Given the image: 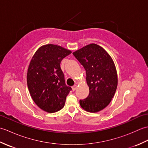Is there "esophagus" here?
Wrapping results in <instances>:
<instances>
[{"label":"esophagus","instance_id":"1","mask_svg":"<svg viewBox=\"0 0 148 148\" xmlns=\"http://www.w3.org/2000/svg\"><path fill=\"white\" fill-rule=\"evenodd\" d=\"M76 88H77V85H76V84H75V85H74L72 87V90H73V91L76 90Z\"/></svg>","mask_w":148,"mask_h":148}]
</instances>
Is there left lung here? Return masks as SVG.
<instances>
[{"mask_svg":"<svg viewBox=\"0 0 148 148\" xmlns=\"http://www.w3.org/2000/svg\"><path fill=\"white\" fill-rule=\"evenodd\" d=\"M72 54L86 71L90 93L79 100L81 108L90 112L104 109L111 102L118 85L114 63L108 53L96 44H90Z\"/></svg>","mask_w":148,"mask_h":148,"instance_id":"left-lung-1","label":"left lung"}]
</instances>
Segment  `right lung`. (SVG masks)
I'll return each mask as SVG.
<instances>
[{
	"label": "right lung",
	"mask_w": 148,
	"mask_h": 148,
	"mask_svg": "<svg viewBox=\"0 0 148 148\" xmlns=\"http://www.w3.org/2000/svg\"><path fill=\"white\" fill-rule=\"evenodd\" d=\"M71 53L70 50L49 44L40 47L30 62L27 75L30 94L36 105L47 112L64 108L72 90L65 83L60 67L63 58Z\"/></svg>",
	"instance_id": "add662e5"
}]
</instances>
